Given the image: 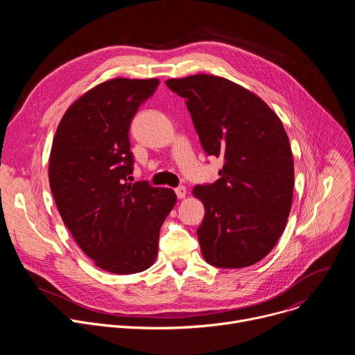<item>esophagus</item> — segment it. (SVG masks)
<instances>
[{
  "mask_svg": "<svg viewBox=\"0 0 355 355\" xmlns=\"http://www.w3.org/2000/svg\"><path fill=\"white\" fill-rule=\"evenodd\" d=\"M175 193H177V198H178V199H184L185 195H187V188H185V187H178V188L175 189Z\"/></svg>",
  "mask_w": 355,
  "mask_h": 355,
  "instance_id": "obj_1",
  "label": "esophagus"
}]
</instances>
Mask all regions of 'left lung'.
<instances>
[{
	"label": "left lung",
	"mask_w": 355,
	"mask_h": 355,
	"mask_svg": "<svg viewBox=\"0 0 355 355\" xmlns=\"http://www.w3.org/2000/svg\"><path fill=\"white\" fill-rule=\"evenodd\" d=\"M208 156L223 157L220 178L196 185L205 208L198 240L207 263L244 268L263 260L279 240L291 212L293 159L278 115L254 92L219 76L170 78Z\"/></svg>",
	"instance_id": "1"
}]
</instances>
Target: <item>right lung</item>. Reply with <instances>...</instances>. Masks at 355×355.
<instances>
[{"mask_svg": "<svg viewBox=\"0 0 355 355\" xmlns=\"http://www.w3.org/2000/svg\"><path fill=\"white\" fill-rule=\"evenodd\" d=\"M159 78H111L69 107L49 159V184L78 247L108 272L129 275L156 261L163 222L177 202L170 188L128 182L129 126Z\"/></svg>", "mask_w": 355, "mask_h": 355, "instance_id": "1", "label": "right lung"}]
</instances>
